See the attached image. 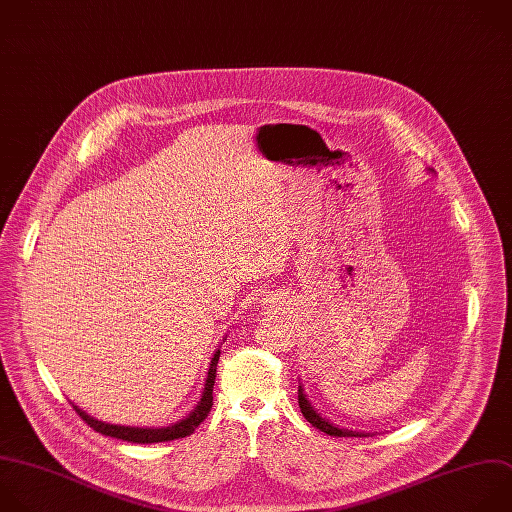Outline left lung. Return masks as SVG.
<instances>
[{
    "label": "left lung",
    "mask_w": 512,
    "mask_h": 512,
    "mask_svg": "<svg viewBox=\"0 0 512 512\" xmlns=\"http://www.w3.org/2000/svg\"><path fill=\"white\" fill-rule=\"evenodd\" d=\"M298 381H300V379H298ZM298 405H300V412H302V416L306 418V422L313 424L317 430H321V432H325V434H329V436H335V438H367V436H371V432L341 428V426L333 424L331 420H327L325 416H321L317 407L309 401V397H306L304 387H302V381L298 383Z\"/></svg>",
    "instance_id": "left-lung-1"
}]
</instances>
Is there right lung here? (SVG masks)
I'll return each mask as SVG.
<instances>
[{
	"label": "right lung",
	"instance_id": "add662e5",
	"mask_svg": "<svg viewBox=\"0 0 512 512\" xmlns=\"http://www.w3.org/2000/svg\"><path fill=\"white\" fill-rule=\"evenodd\" d=\"M226 341V339H224ZM218 361H220V349L214 353L210 369H208V377H206V385H203L201 397L195 403L193 410L181 418L175 424L169 426H159V428H149V426H121V424H109V422H100L92 416H88L84 410H80L78 405H74L76 414L98 434L109 436V438H117L123 442H131V444H155V442H169V440H177V438H185L189 434L195 432V428L208 418L212 405H214V383H216V369H218Z\"/></svg>",
	"mask_w": 512,
	"mask_h": 512
}]
</instances>
